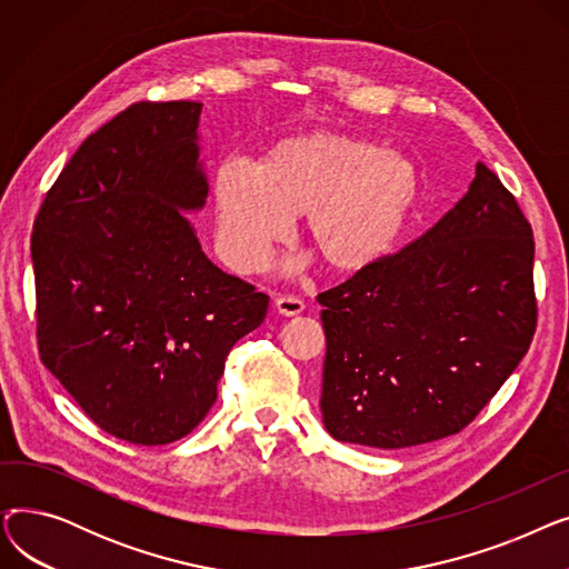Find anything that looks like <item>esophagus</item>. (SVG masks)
I'll return each mask as SVG.
<instances>
[{
    "label": "esophagus",
    "mask_w": 569,
    "mask_h": 569,
    "mask_svg": "<svg viewBox=\"0 0 569 569\" xmlns=\"http://www.w3.org/2000/svg\"><path fill=\"white\" fill-rule=\"evenodd\" d=\"M274 307L281 316H300L305 311V300L295 295H279L274 300Z\"/></svg>",
    "instance_id": "1"
}]
</instances>
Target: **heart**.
I'll return each mask as SVG.
<instances>
[{
  "label": "heart",
  "instance_id": "heart-1",
  "mask_svg": "<svg viewBox=\"0 0 569 569\" xmlns=\"http://www.w3.org/2000/svg\"><path fill=\"white\" fill-rule=\"evenodd\" d=\"M420 193L410 157L337 131L290 136L258 168L214 170L217 247L234 272H253L305 217L307 244L332 272H360L395 249Z\"/></svg>",
  "mask_w": 569,
  "mask_h": 569
}]
</instances>
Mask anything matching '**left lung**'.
<instances>
[{
	"label": "left lung",
	"instance_id": "left-lung-1",
	"mask_svg": "<svg viewBox=\"0 0 569 569\" xmlns=\"http://www.w3.org/2000/svg\"><path fill=\"white\" fill-rule=\"evenodd\" d=\"M532 258L517 198L480 161L433 228L320 292L330 436L401 450L466 429L530 348Z\"/></svg>",
	"mask_w": 569,
	"mask_h": 569
}]
</instances>
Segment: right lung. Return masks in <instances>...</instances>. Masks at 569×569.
I'll use <instances>...</instances> for the list:
<instances>
[{"instance_id":"add662e5","label":"right lung","mask_w":569,"mask_h":569,"mask_svg":"<svg viewBox=\"0 0 569 569\" xmlns=\"http://www.w3.org/2000/svg\"><path fill=\"white\" fill-rule=\"evenodd\" d=\"M196 101H140L89 136L32 232L46 369L106 433L168 445L217 401L230 348L269 297L209 260L179 209H200Z\"/></svg>"}]
</instances>
